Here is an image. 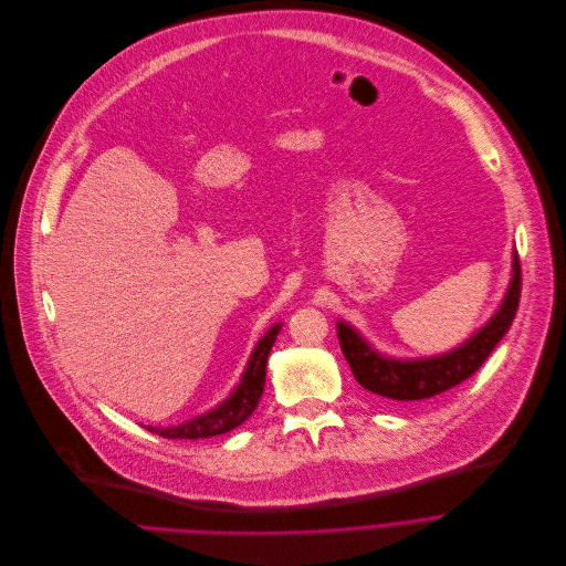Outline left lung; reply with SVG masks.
Listing matches in <instances>:
<instances>
[{
    "mask_svg": "<svg viewBox=\"0 0 566 566\" xmlns=\"http://www.w3.org/2000/svg\"><path fill=\"white\" fill-rule=\"evenodd\" d=\"M522 290V270L517 252L513 254V279L506 290V296L493 318L480 327L467 344L430 359H390L381 357L368 346L366 338L348 323L338 321L336 334L346 361L353 368L355 379L370 390L373 395L392 399V401H421L434 395H441L450 388L467 381L480 366L489 359L493 348L502 342L509 332Z\"/></svg>",
    "mask_w": 566,
    "mask_h": 566,
    "instance_id": "8db88e82",
    "label": "left lung"
}]
</instances>
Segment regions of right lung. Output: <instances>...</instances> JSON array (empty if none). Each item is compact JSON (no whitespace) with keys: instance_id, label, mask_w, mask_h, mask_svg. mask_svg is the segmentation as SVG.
Listing matches in <instances>:
<instances>
[{"instance_id":"add662e5","label":"right lung","mask_w":566,"mask_h":566,"mask_svg":"<svg viewBox=\"0 0 566 566\" xmlns=\"http://www.w3.org/2000/svg\"><path fill=\"white\" fill-rule=\"evenodd\" d=\"M279 332H281V323L272 325L265 332V336L256 344V348L248 361L241 384L220 406H216L207 415L193 417L191 421H185L180 426H171V428L147 426V430H151L160 437H167V439H207V437H216V434L239 428L245 419L252 417V412L256 410V406L261 401V395L265 390L268 357H270V350L276 342Z\"/></svg>"}]
</instances>
